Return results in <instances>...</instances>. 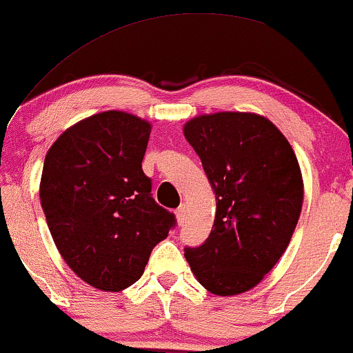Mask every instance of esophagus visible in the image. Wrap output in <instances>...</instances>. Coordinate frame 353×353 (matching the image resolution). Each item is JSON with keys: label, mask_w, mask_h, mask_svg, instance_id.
<instances>
[{"label": "esophagus", "mask_w": 353, "mask_h": 353, "mask_svg": "<svg viewBox=\"0 0 353 353\" xmlns=\"http://www.w3.org/2000/svg\"><path fill=\"white\" fill-rule=\"evenodd\" d=\"M185 214H186V206L185 205H180L176 208V218H178V221H183L185 219Z\"/></svg>", "instance_id": "obj_1"}]
</instances>
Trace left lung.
<instances>
[{
    "label": "left lung",
    "mask_w": 353,
    "mask_h": 353,
    "mask_svg": "<svg viewBox=\"0 0 353 353\" xmlns=\"http://www.w3.org/2000/svg\"><path fill=\"white\" fill-rule=\"evenodd\" d=\"M183 132L216 193L213 231L200 246H185V258L210 292L250 291L274 268L299 221V163L274 123L256 114L201 115Z\"/></svg>",
    "instance_id": "1"
}]
</instances>
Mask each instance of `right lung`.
Listing matches in <instances>:
<instances>
[{
    "mask_svg": "<svg viewBox=\"0 0 353 353\" xmlns=\"http://www.w3.org/2000/svg\"><path fill=\"white\" fill-rule=\"evenodd\" d=\"M150 123L107 110L68 128L44 159L41 206L76 274L117 292L143 274L153 248L176 225L143 173Z\"/></svg>",
    "mask_w": 353,
    "mask_h": 353,
    "instance_id": "right-lung-1",
    "label": "right lung"
}]
</instances>
